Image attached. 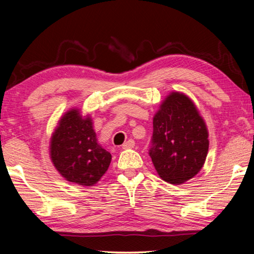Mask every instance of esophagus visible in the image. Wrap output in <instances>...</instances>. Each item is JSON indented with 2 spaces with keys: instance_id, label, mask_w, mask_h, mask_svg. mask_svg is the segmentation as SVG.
Returning a JSON list of instances; mask_svg holds the SVG:
<instances>
[{
  "instance_id": "obj_1",
  "label": "esophagus",
  "mask_w": 254,
  "mask_h": 254,
  "mask_svg": "<svg viewBox=\"0 0 254 254\" xmlns=\"http://www.w3.org/2000/svg\"><path fill=\"white\" fill-rule=\"evenodd\" d=\"M134 145H135L134 140L130 139V140H127V142L122 145V148L123 149H132V148H134Z\"/></svg>"
}]
</instances>
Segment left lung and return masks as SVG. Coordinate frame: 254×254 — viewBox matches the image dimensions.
<instances>
[{
  "label": "left lung",
  "mask_w": 254,
  "mask_h": 254,
  "mask_svg": "<svg viewBox=\"0 0 254 254\" xmlns=\"http://www.w3.org/2000/svg\"><path fill=\"white\" fill-rule=\"evenodd\" d=\"M208 131L192 101L173 92L153 118L149 154L165 182L182 185L199 173L208 152Z\"/></svg>",
  "instance_id": "left-lung-1"
}]
</instances>
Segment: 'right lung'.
I'll list each match as a JSON object with an SVG mask.
<instances>
[{
	"label": "right lung",
	"mask_w": 254,
	"mask_h": 254,
	"mask_svg": "<svg viewBox=\"0 0 254 254\" xmlns=\"http://www.w3.org/2000/svg\"><path fill=\"white\" fill-rule=\"evenodd\" d=\"M50 158L68 182L93 186L109 169L112 156L97 143L92 119L72 109L59 120L51 136Z\"/></svg>",
	"instance_id": "add662e5"
}]
</instances>
